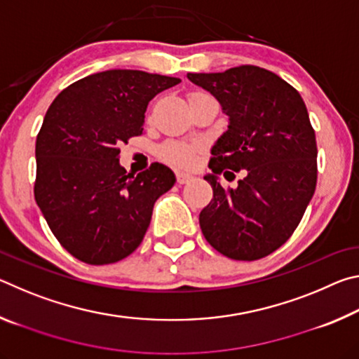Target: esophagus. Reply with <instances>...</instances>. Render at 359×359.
I'll list each match as a JSON object with an SVG mask.
<instances>
[{
    "mask_svg": "<svg viewBox=\"0 0 359 359\" xmlns=\"http://www.w3.org/2000/svg\"><path fill=\"white\" fill-rule=\"evenodd\" d=\"M193 179L191 174L188 172H177V184L179 185H184V184H188Z\"/></svg>",
    "mask_w": 359,
    "mask_h": 359,
    "instance_id": "obj_1",
    "label": "esophagus"
}]
</instances>
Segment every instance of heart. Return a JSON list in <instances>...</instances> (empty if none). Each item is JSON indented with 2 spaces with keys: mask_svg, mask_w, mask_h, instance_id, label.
Returning <instances> with one entry per match:
<instances>
[{
  "mask_svg": "<svg viewBox=\"0 0 359 359\" xmlns=\"http://www.w3.org/2000/svg\"><path fill=\"white\" fill-rule=\"evenodd\" d=\"M201 95H205V93L196 92V93H191L190 96H201ZM196 154H198L196 145H191L187 142H177V141L166 142L160 149V156L163 160L180 168L191 166L193 163L196 161Z\"/></svg>",
  "mask_w": 359,
  "mask_h": 359,
  "instance_id": "obj_1",
  "label": "heart"
}]
</instances>
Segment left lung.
Instances as JSON below:
<instances>
[{"instance_id": "1", "label": "left lung", "mask_w": 359, "mask_h": 359, "mask_svg": "<svg viewBox=\"0 0 359 359\" xmlns=\"http://www.w3.org/2000/svg\"><path fill=\"white\" fill-rule=\"evenodd\" d=\"M187 77L214 95L229 117L210 150L212 174L204 179L214 198L199 214V226L224 257L264 258L290 239L317 187V141L307 107L296 88L258 66ZM224 168L245 170L246 177L223 189L217 175L233 177Z\"/></svg>"}]
</instances>
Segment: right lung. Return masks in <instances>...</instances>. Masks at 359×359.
<instances>
[{"label": "right lung", "mask_w": 359, "mask_h": 359, "mask_svg": "<svg viewBox=\"0 0 359 359\" xmlns=\"http://www.w3.org/2000/svg\"><path fill=\"white\" fill-rule=\"evenodd\" d=\"M179 82L135 69L102 71L71 83L48 107L36 139L34 199L72 257L111 264L142 242L154 204L175 175L161 163L126 174L118 145L142 135L149 101Z\"/></svg>", "instance_id": "obj_1"}]
</instances>
